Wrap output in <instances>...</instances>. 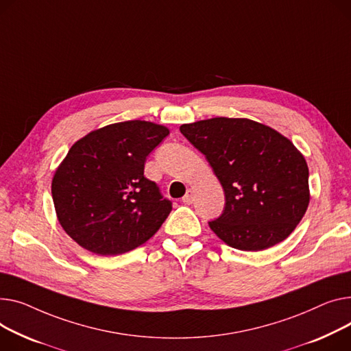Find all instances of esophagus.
Segmentation results:
<instances>
[{"instance_id":"esophagus-1","label":"esophagus","mask_w":351,"mask_h":351,"mask_svg":"<svg viewBox=\"0 0 351 351\" xmlns=\"http://www.w3.org/2000/svg\"><path fill=\"white\" fill-rule=\"evenodd\" d=\"M193 199H195V192L192 189H188V192H186V195L182 197L183 203H186V204H191L193 202Z\"/></svg>"}]
</instances>
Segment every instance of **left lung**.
Here are the masks:
<instances>
[{
    "instance_id": "8db88e82",
    "label": "left lung",
    "mask_w": 351,
    "mask_h": 351,
    "mask_svg": "<svg viewBox=\"0 0 351 351\" xmlns=\"http://www.w3.org/2000/svg\"><path fill=\"white\" fill-rule=\"evenodd\" d=\"M220 180L226 206L210 228L227 245L261 251L284 241L309 204V169L287 136L248 119L180 125Z\"/></svg>"
}]
</instances>
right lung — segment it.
I'll list each match as a JSON object with an SVG mask.
<instances>
[{"instance_id":"obj_1","label":"right lung","mask_w":351,"mask_h":351,"mask_svg":"<svg viewBox=\"0 0 351 351\" xmlns=\"http://www.w3.org/2000/svg\"><path fill=\"white\" fill-rule=\"evenodd\" d=\"M169 130L149 121L91 131L69 149L52 179L56 216L67 234L97 255H119L148 241L172 202L144 176L147 156Z\"/></svg>"}]
</instances>
